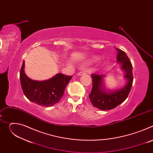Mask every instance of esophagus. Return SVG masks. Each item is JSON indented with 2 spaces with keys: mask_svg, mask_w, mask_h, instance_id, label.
Here are the masks:
<instances>
[{
  "mask_svg": "<svg viewBox=\"0 0 153 153\" xmlns=\"http://www.w3.org/2000/svg\"><path fill=\"white\" fill-rule=\"evenodd\" d=\"M86 74V72L84 71H80L79 73H78L77 75L78 76H82V75H83V74Z\"/></svg>",
  "mask_w": 153,
  "mask_h": 153,
  "instance_id": "1",
  "label": "esophagus"
}]
</instances>
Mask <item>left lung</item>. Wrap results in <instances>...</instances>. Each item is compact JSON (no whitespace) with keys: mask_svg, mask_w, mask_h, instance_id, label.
Wrapping results in <instances>:
<instances>
[{"mask_svg":"<svg viewBox=\"0 0 153 153\" xmlns=\"http://www.w3.org/2000/svg\"><path fill=\"white\" fill-rule=\"evenodd\" d=\"M116 49L117 51V63L120 65V69L124 71L126 84L120 89L107 90L104 83L105 75L91 74L93 86L89 98L94 107L103 111L111 110L123 102L127 98L133 85L132 64L124 51L118 48Z\"/></svg>","mask_w":153,"mask_h":153,"instance_id":"obj_1","label":"left lung"}]
</instances>
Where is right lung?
<instances>
[{
  "label": "right lung",
  "instance_id": "1",
  "mask_svg": "<svg viewBox=\"0 0 153 153\" xmlns=\"http://www.w3.org/2000/svg\"><path fill=\"white\" fill-rule=\"evenodd\" d=\"M24 67V61L20 71L22 89L28 100L41 106H50L57 103L73 77L58 73L48 80H34L25 74Z\"/></svg>",
  "mask_w": 153,
  "mask_h": 153
}]
</instances>
